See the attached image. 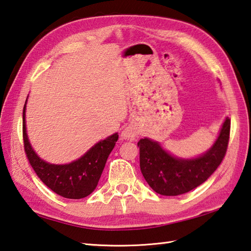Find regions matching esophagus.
Segmentation results:
<instances>
[{"instance_id":"34e87169","label":"esophagus","mask_w":251,"mask_h":251,"mask_svg":"<svg viewBox=\"0 0 251 251\" xmlns=\"http://www.w3.org/2000/svg\"><path fill=\"white\" fill-rule=\"evenodd\" d=\"M121 137L123 140H127V141H132L135 140V131L132 128H130V127H126V128L122 131L121 134Z\"/></svg>"}]
</instances>
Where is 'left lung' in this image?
Segmentation results:
<instances>
[{
	"label": "left lung",
	"instance_id": "left-lung-1",
	"mask_svg": "<svg viewBox=\"0 0 251 251\" xmlns=\"http://www.w3.org/2000/svg\"><path fill=\"white\" fill-rule=\"evenodd\" d=\"M231 120L226 116L212 146L199 156L190 158L174 155L151 138L140 139V169L148 184L158 194L176 196L204 183L226 155Z\"/></svg>",
	"mask_w": 251,
	"mask_h": 251
}]
</instances>
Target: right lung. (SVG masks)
<instances>
[{"instance_id": "1", "label": "right lung", "mask_w": 251, "mask_h": 251, "mask_svg": "<svg viewBox=\"0 0 251 251\" xmlns=\"http://www.w3.org/2000/svg\"><path fill=\"white\" fill-rule=\"evenodd\" d=\"M29 97V96H28ZM23 112V129L25 151L35 174L55 193L66 199L79 200L93 193L98 185L106 159L119 139V134L98 141L81 157L68 164H51L41 158L32 148L25 124L26 102Z\"/></svg>"}]
</instances>
